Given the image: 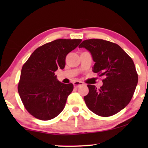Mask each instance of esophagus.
Here are the masks:
<instances>
[{"mask_svg": "<svg viewBox=\"0 0 148 148\" xmlns=\"http://www.w3.org/2000/svg\"><path fill=\"white\" fill-rule=\"evenodd\" d=\"M73 86H74V87H75V88H78V87H79V86H84V84H83L82 82H75L73 83Z\"/></svg>", "mask_w": 148, "mask_h": 148, "instance_id": "obj_1", "label": "esophagus"}]
</instances>
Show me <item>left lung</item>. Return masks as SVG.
I'll list each match as a JSON object with an SVG mask.
<instances>
[{
    "label": "left lung",
    "instance_id": "8db88e82",
    "mask_svg": "<svg viewBox=\"0 0 148 148\" xmlns=\"http://www.w3.org/2000/svg\"><path fill=\"white\" fill-rule=\"evenodd\" d=\"M79 48L90 52L95 62L93 71L105 76L99 89L88 85L89 93L84 96L87 106L101 116L120 112L131 101L138 82L133 60L118 44L106 40H86Z\"/></svg>",
    "mask_w": 148,
    "mask_h": 148
}]
</instances>
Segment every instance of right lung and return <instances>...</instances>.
<instances>
[{"mask_svg":"<svg viewBox=\"0 0 148 148\" xmlns=\"http://www.w3.org/2000/svg\"><path fill=\"white\" fill-rule=\"evenodd\" d=\"M81 42V39L54 40L38 48L23 64L18 92L26 110L36 119L50 120L64 109L73 85L60 82L54 72L63 69L66 56Z\"/></svg>","mask_w":148,"mask_h":148,"instance_id":"right-lung-1","label":"right lung"}]
</instances>
